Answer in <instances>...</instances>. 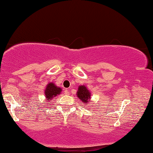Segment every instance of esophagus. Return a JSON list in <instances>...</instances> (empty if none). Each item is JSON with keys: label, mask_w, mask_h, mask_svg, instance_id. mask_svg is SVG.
Masks as SVG:
<instances>
[{"label": "esophagus", "mask_w": 153, "mask_h": 153, "mask_svg": "<svg viewBox=\"0 0 153 153\" xmlns=\"http://www.w3.org/2000/svg\"><path fill=\"white\" fill-rule=\"evenodd\" d=\"M64 93H65V95H68V94H69V90L65 89V91H64Z\"/></svg>", "instance_id": "34e87169"}]
</instances>
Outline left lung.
<instances>
[{"label":"left lung","instance_id":"1","mask_svg":"<svg viewBox=\"0 0 153 153\" xmlns=\"http://www.w3.org/2000/svg\"><path fill=\"white\" fill-rule=\"evenodd\" d=\"M76 95L77 97H78L79 99H81L82 102L85 103L89 102L88 101L90 100V97H91V94H90V91L87 89V88H86L85 85L79 86L78 91L76 92Z\"/></svg>","mask_w":153,"mask_h":153}]
</instances>
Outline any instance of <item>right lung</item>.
Instances as JSON below:
<instances>
[{"label":"right lung","instance_id":"right-lung-1","mask_svg":"<svg viewBox=\"0 0 153 153\" xmlns=\"http://www.w3.org/2000/svg\"><path fill=\"white\" fill-rule=\"evenodd\" d=\"M62 91L61 88L55 85L54 83H49L46 86V88L45 90V100L47 102H51L55 97L57 95L60 94Z\"/></svg>","mask_w":153,"mask_h":153}]
</instances>
